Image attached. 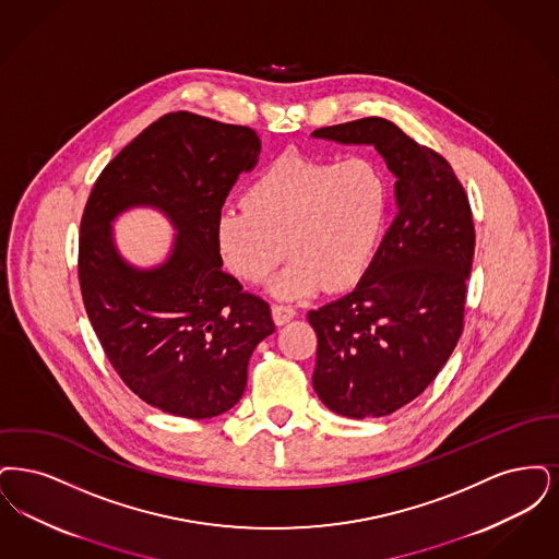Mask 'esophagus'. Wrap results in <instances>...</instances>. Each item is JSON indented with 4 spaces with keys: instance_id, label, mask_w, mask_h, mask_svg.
<instances>
[{
    "instance_id": "1",
    "label": "esophagus",
    "mask_w": 559,
    "mask_h": 559,
    "mask_svg": "<svg viewBox=\"0 0 559 559\" xmlns=\"http://www.w3.org/2000/svg\"><path fill=\"white\" fill-rule=\"evenodd\" d=\"M271 313H273L275 325H284V323H288L296 316V311H294V307H290V305H273Z\"/></svg>"
}]
</instances>
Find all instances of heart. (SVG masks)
<instances>
[{
    "label": "heart",
    "instance_id": "1",
    "mask_svg": "<svg viewBox=\"0 0 559 559\" xmlns=\"http://www.w3.org/2000/svg\"><path fill=\"white\" fill-rule=\"evenodd\" d=\"M243 204L218 215L223 263L243 282L261 284L288 252L273 292L300 298L364 277L389 225L390 183L367 156L334 163L286 152L248 186Z\"/></svg>",
    "mask_w": 559,
    "mask_h": 559
}]
</instances>
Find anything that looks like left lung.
<instances>
[{"label": "left lung", "instance_id": "1", "mask_svg": "<svg viewBox=\"0 0 559 559\" xmlns=\"http://www.w3.org/2000/svg\"><path fill=\"white\" fill-rule=\"evenodd\" d=\"M313 138L371 144L394 173L396 215L357 288L309 311L313 386L344 417H384L432 384L463 332L476 231L453 167L380 117Z\"/></svg>", "mask_w": 559, "mask_h": 559}]
</instances>
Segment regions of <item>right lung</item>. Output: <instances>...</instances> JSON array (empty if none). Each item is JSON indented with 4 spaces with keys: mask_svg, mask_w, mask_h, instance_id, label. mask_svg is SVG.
<instances>
[{
    "mask_svg": "<svg viewBox=\"0 0 559 559\" xmlns=\"http://www.w3.org/2000/svg\"><path fill=\"white\" fill-rule=\"evenodd\" d=\"M259 152L250 127L169 112L122 147L87 198L79 236L85 311L127 389L160 412L206 419L231 409L252 350L275 330L267 302L221 269L217 246L225 198ZM144 203L178 229L160 269H131L111 242V218Z\"/></svg>",
    "mask_w": 559,
    "mask_h": 559,
    "instance_id": "1",
    "label": "right lung"
}]
</instances>
